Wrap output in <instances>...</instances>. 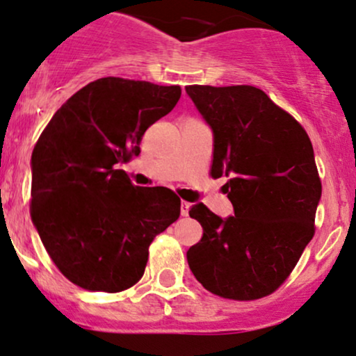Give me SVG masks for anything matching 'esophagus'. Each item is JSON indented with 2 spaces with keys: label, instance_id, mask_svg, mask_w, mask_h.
Segmentation results:
<instances>
[{
  "label": "esophagus",
  "instance_id": "1",
  "mask_svg": "<svg viewBox=\"0 0 356 356\" xmlns=\"http://www.w3.org/2000/svg\"><path fill=\"white\" fill-rule=\"evenodd\" d=\"M188 209H191V204H188V202H184L182 200V204H181V215H182V217H187Z\"/></svg>",
  "mask_w": 356,
  "mask_h": 356
}]
</instances>
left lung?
Segmentation results:
<instances>
[{"instance_id":"1","label":"left lung","mask_w":356,"mask_h":356,"mask_svg":"<svg viewBox=\"0 0 356 356\" xmlns=\"http://www.w3.org/2000/svg\"><path fill=\"white\" fill-rule=\"evenodd\" d=\"M188 97L213 131L211 177L225 174L235 215L204 204L188 215L202 225L188 266L211 294L256 300L273 294L316 233L322 182L312 143L294 116L251 85H188Z\"/></svg>"}]
</instances>
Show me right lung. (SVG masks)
I'll use <instances>...</instances> for the list:
<instances>
[{"label": "right lung", "mask_w": 356, "mask_h": 356, "mask_svg": "<svg viewBox=\"0 0 356 356\" xmlns=\"http://www.w3.org/2000/svg\"><path fill=\"white\" fill-rule=\"evenodd\" d=\"M181 93L179 85L103 77L74 93L40 133L31 157V218L75 286L120 292L136 284L152 240L181 215L177 193L133 186L118 169Z\"/></svg>", "instance_id": "obj_1"}]
</instances>
